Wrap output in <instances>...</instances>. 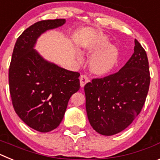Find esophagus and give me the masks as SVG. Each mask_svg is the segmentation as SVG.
I'll return each mask as SVG.
<instances>
[{
    "instance_id": "obj_1",
    "label": "esophagus",
    "mask_w": 160,
    "mask_h": 160,
    "mask_svg": "<svg viewBox=\"0 0 160 160\" xmlns=\"http://www.w3.org/2000/svg\"><path fill=\"white\" fill-rule=\"evenodd\" d=\"M89 82V78L87 74H82L80 76V85H81V87H84L85 84Z\"/></svg>"
}]
</instances>
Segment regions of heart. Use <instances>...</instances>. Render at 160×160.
Wrapping results in <instances>:
<instances>
[{
	"mask_svg": "<svg viewBox=\"0 0 160 160\" xmlns=\"http://www.w3.org/2000/svg\"><path fill=\"white\" fill-rule=\"evenodd\" d=\"M107 39L104 37H100L93 45L90 46V49H96L105 46ZM117 50L114 46H106L97 52L90 59L91 70L96 73L102 74L109 72L114 67L116 62Z\"/></svg>",
	"mask_w": 160,
	"mask_h": 160,
	"instance_id": "b5f03b06",
	"label": "heart"
}]
</instances>
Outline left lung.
I'll use <instances>...</instances> for the list:
<instances>
[{
  "label": "left lung",
  "instance_id": "obj_1",
  "mask_svg": "<svg viewBox=\"0 0 160 160\" xmlns=\"http://www.w3.org/2000/svg\"><path fill=\"white\" fill-rule=\"evenodd\" d=\"M134 53L116 73L93 78L84 87L90 125L98 133L113 135L123 131L142 111L150 86L145 49L135 39Z\"/></svg>",
  "mask_w": 160,
  "mask_h": 160
}]
</instances>
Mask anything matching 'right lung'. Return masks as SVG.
Masks as SVG:
<instances>
[{
	"label": "right lung",
	"instance_id": "add662e5",
	"mask_svg": "<svg viewBox=\"0 0 160 160\" xmlns=\"http://www.w3.org/2000/svg\"><path fill=\"white\" fill-rule=\"evenodd\" d=\"M65 23L66 19L42 20L27 28L17 40L8 70L14 111L40 132L58 127L70 98L80 88V73L48 62L32 48L42 32Z\"/></svg>",
	"mask_w": 160,
	"mask_h": 160
}]
</instances>
